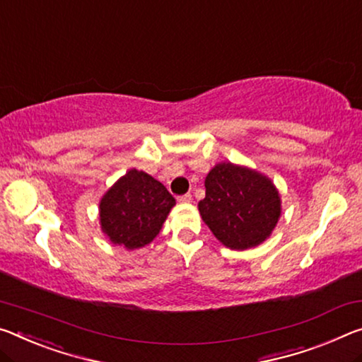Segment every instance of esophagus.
Here are the masks:
<instances>
[{"label": "esophagus", "mask_w": 362, "mask_h": 362, "mask_svg": "<svg viewBox=\"0 0 362 362\" xmlns=\"http://www.w3.org/2000/svg\"><path fill=\"white\" fill-rule=\"evenodd\" d=\"M177 199H179V202L180 203H192V194L190 193H185V194H182V197H179V198H177Z\"/></svg>", "instance_id": "obj_1"}]
</instances>
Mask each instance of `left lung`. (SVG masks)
Segmentation results:
<instances>
[{
	"instance_id": "left-lung-1",
	"label": "left lung",
	"mask_w": 362,
	"mask_h": 362,
	"mask_svg": "<svg viewBox=\"0 0 362 362\" xmlns=\"http://www.w3.org/2000/svg\"><path fill=\"white\" fill-rule=\"evenodd\" d=\"M204 187L199 214L223 246L243 251L271 237L282 202L269 177L245 165L219 163L209 170Z\"/></svg>"
}]
</instances>
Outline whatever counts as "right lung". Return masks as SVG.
Returning <instances> with one entry per match:
<instances>
[{"label":"right lung","instance_id":"1","mask_svg":"<svg viewBox=\"0 0 362 362\" xmlns=\"http://www.w3.org/2000/svg\"><path fill=\"white\" fill-rule=\"evenodd\" d=\"M175 199L163 183L146 172L130 169L103 194L101 230L114 245L139 250L163 228Z\"/></svg>","mask_w":362,"mask_h":362}]
</instances>
